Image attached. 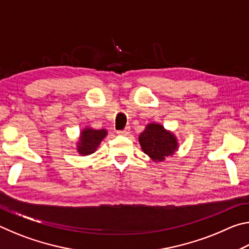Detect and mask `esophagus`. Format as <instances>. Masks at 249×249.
Wrapping results in <instances>:
<instances>
[{
  "label": "esophagus",
  "mask_w": 249,
  "mask_h": 249,
  "mask_svg": "<svg viewBox=\"0 0 249 249\" xmlns=\"http://www.w3.org/2000/svg\"><path fill=\"white\" fill-rule=\"evenodd\" d=\"M129 127H125L124 129L122 130H117V135H120V136H127V135L129 134Z\"/></svg>",
  "instance_id": "34e87169"
}]
</instances>
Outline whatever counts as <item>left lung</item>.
<instances>
[{"label": "left lung", "instance_id": "8db88e82", "mask_svg": "<svg viewBox=\"0 0 249 249\" xmlns=\"http://www.w3.org/2000/svg\"><path fill=\"white\" fill-rule=\"evenodd\" d=\"M140 144L144 153L155 161H162L177 149V140L174 135L159 124L147 125L140 135Z\"/></svg>", "mask_w": 249, "mask_h": 249}]
</instances>
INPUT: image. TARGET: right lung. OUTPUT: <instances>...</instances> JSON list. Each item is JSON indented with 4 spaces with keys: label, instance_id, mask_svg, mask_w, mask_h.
Returning a JSON list of instances; mask_svg holds the SVG:
<instances>
[{
    "label": "right lung",
    "instance_id": "add662e5",
    "mask_svg": "<svg viewBox=\"0 0 249 249\" xmlns=\"http://www.w3.org/2000/svg\"><path fill=\"white\" fill-rule=\"evenodd\" d=\"M105 136H107L105 129H83L80 136V142H78L79 154L82 156L93 154Z\"/></svg>",
    "mask_w": 249,
    "mask_h": 249
}]
</instances>
